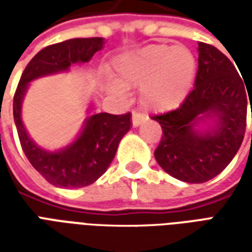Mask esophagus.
<instances>
[{"mask_svg":"<svg viewBox=\"0 0 252 252\" xmlns=\"http://www.w3.org/2000/svg\"><path fill=\"white\" fill-rule=\"evenodd\" d=\"M143 120H144V115L139 113V112H132V126H140L143 123Z\"/></svg>","mask_w":252,"mask_h":252,"instance_id":"obj_1","label":"esophagus"}]
</instances>
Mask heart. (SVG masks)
Wrapping results in <instances>:
<instances>
[{"label": "heart", "mask_w": 252, "mask_h": 252, "mask_svg": "<svg viewBox=\"0 0 252 252\" xmlns=\"http://www.w3.org/2000/svg\"><path fill=\"white\" fill-rule=\"evenodd\" d=\"M117 82L106 89L121 93L129 86H142V104L151 110L177 108L189 94L195 77V58L184 46L153 44L116 58Z\"/></svg>", "instance_id": "heart-1"}]
</instances>
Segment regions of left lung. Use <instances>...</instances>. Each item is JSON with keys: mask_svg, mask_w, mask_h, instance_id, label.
Returning <instances> with one entry per match:
<instances>
[{"mask_svg": "<svg viewBox=\"0 0 252 252\" xmlns=\"http://www.w3.org/2000/svg\"><path fill=\"white\" fill-rule=\"evenodd\" d=\"M243 81L221 51L198 43L193 90L177 109L153 116L163 131L154 155L167 174L189 184H202L229 164L246 132L250 97L247 99ZM201 122L207 124L206 130L196 129Z\"/></svg>", "mask_w": 252, "mask_h": 252, "instance_id": "obj_1", "label": "left lung"}]
</instances>
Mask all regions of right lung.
Segmentation results:
<instances>
[{
  "mask_svg": "<svg viewBox=\"0 0 252 252\" xmlns=\"http://www.w3.org/2000/svg\"><path fill=\"white\" fill-rule=\"evenodd\" d=\"M104 44L102 37H88L70 39L43 48L27 64L14 93L13 117L23 151L31 164L57 188H83L98 180L112 163L123 136L131 128V113L92 115L71 144L52 153L39 147L28 135L21 119L23 99L30 82L68 71L75 63L89 62Z\"/></svg>",
  "mask_w": 252,
  "mask_h": 252,
  "instance_id": "add662e5",
  "label": "right lung"
}]
</instances>
